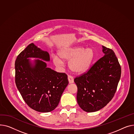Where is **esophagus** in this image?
<instances>
[{
	"mask_svg": "<svg viewBox=\"0 0 134 134\" xmlns=\"http://www.w3.org/2000/svg\"><path fill=\"white\" fill-rule=\"evenodd\" d=\"M68 80H69V83H72L74 82V77L72 76H70V75H68Z\"/></svg>",
	"mask_w": 134,
	"mask_h": 134,
	"instance_id": "esophagus-1",
	"label": "esophagus"
}]
</instances>
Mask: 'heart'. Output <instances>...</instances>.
<instances>
[{"label":"heart","instance_id":"obj_1","mask_svg":"<svg viewBox=\"0 0 134 134\" xmlns=\"http://www.w3.org/2000/svg\"><path fill=\"white\" fill-rule=\"evenodd\" d=\"M58 56L64 60H70L69 66L72 71L83 73L89 68L93 59L94 53L91 49L85 50L83 47H76L62 49L58 52ZM59 58L54 55L53 61L56 66L62 67L64 62Z\"/></svg>","mask_w":134,"mask_h":134}]
</instances>
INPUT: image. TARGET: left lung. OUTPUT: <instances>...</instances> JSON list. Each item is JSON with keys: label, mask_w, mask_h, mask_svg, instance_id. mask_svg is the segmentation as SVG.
<instances>
[{"label": "left lung", "mask_w": 134, "mask_h": 134, "mask_svg": "<svg viewBox=\"0 0 134 134\" xmlns=\"http://www.w3.org/2000/svg\"><path fill=\"white\" fill-rule=\"evenodd\" d=\"M103 47L104 56L84 74L76 77L77 103L84 111H98L114 97L121 75V68L113 50Z\"/></svg>", "instance_id": "left-lung-1"}]
</instances>
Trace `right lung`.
<instances>
[{"label":"right lung","instance_id":"obj_1","mask_svg":"<svg viewBox=\"0 0 134 134\" xmlns=\"http://www.w3.org/2000/svg\"><path fill=\"white\" fill-rule=\"evenodd\" d=\"M29 58L49 61L50 55L34 43L29 44L15 60V84L29 107L38 112H50L58 105L69 84L68 76L47 68L46 63L39 59L33 65Z\"/></svg>","mask_w":134,"mask_h":134}]
</instances>
